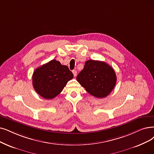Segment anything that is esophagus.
<instances>
[{
    "instance_id": "esophagus-1",
    "label": "esophagus",
    "mask_w": 154,
    "mask_h": 154,
    "mask_svg": "<svg viewBox=\"0 0 154 154\" xmlns=\"http://www.w3.org/2000/svg\"><path fill=\"white\" fill-rule=\"evenodd\" d=\"M72 73H73V75H74V76H76V74H77V71H76V70H72Z\"/></svg>"
}]
</instances>
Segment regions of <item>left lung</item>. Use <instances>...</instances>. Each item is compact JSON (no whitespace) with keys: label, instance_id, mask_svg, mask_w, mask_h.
Listing matches in <instances>:
<instances>
[{"label":"left lung","instance_id":"8db88e82","mask_svg":"<svg viewBox=\"0 0 154 154\" xmlns=\"http://www.w3.org/2000/svg\"><path fill=\"white\" fill-rule=\"evenodd\" d=\"M77 81L88 93L97 98H104L110 94L116 83V75L111 66L105 62L88 60L79 72Z\"/></svg>","mask_w":154,"mask_h":154}]
</instances>
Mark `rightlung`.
I'll list each match as a JSON object with an SVG mask.
<instances>
[{
  "label": "right lung",
  "mask_w": 154,
  "mask_h": 154,
  "mask_svg": "<svg viewBox=\"0 0 154 154\" xmlns=\"http://www.w3.org/2000/svg\"><path fill=\"white\" fill-rule=\"evenodd\" d=\"M72 78L73 74L68 67L53 59L35 70L32 76L33 86L41 97L45 99H52Z\"/></svg>",
  "instance_id": "obj_1"
}]
</instances>
